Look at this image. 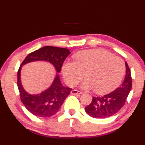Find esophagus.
<instances>
[{"label":"esophagus","instance_id":"1","mask_svg":"<svg viewBox=\"0 0 145 145\" xmlns=\"http://www.w3.org/2000/svg\"><path fill=\"white\" fill-rule=\"evenodd\" d=\"M71 93L73 94V95H81V94H82V92L77 90H72L71 91Z\"/></svg>","mask_w":145,"mask_h":145}]
</instances>
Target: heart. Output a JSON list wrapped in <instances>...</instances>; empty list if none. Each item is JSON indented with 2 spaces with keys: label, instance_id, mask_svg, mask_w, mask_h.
<instances>
[{
  "label": "heart",
  "instance_id": "b5f03b06",
  "mask_svg": "<svg viewBox=\"0 0 145 145\" xmlns=\"http://www.w3.org/2000/svg\"><path fill=\"white\" fill-rule=\"evenodd\" d=\"M75 59L76 61H66L62 67L64 79L70 86L77 85L86 73L87 78L82 88L106 94L116 89L124 76V61L107 50H82L76 54Z\"/></svg>",
  "mask_w": 145,
  "mask_h": 145
}]
</instances>
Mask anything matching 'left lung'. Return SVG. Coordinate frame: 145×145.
<instances>
[{
	"label": "left lung",
	"mask_w": 145,
	"mask_h": 145,
	"mask_svg": "<svg viewBox=\"0 0 145 145\" xmlns=\"http://www.w3.org/2000/svg\"><path fill=\"white\" fill-rule=\"evenodd\" d=\"M126 74L123 82L114 91L103 96L94 97L92 102L85 111L89 116L95 118H106L113 116L124 105L127 97L132 88V77L130 69L126 62Z\"/></svg>",
	"instance_id": "left-lung-1"
}]
</instances>
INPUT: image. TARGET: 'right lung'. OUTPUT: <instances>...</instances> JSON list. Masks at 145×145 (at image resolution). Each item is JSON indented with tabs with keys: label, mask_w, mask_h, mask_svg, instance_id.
Segmentation results:
<instances>
[{
	"label": "right lung",
	"mask_w": 145,
	"mask_h": 145,
	"mask_svg": "<svg viewBox=\"0 0 145 145\" xmlns=\"http://www.w3.org/2000/svg\"><path fill=\"white\" fill-rule=\"evenodd\" d=\"M71 53L67 48L46 46L29 53L21 64L17 72V86L22 103L31 113L39 118H49L59 110L66 97L70 94V88L63 86L58 75L48 89L38 95H29L21 84L20 72L22 65L35 61H46L53 64L59 73L64 61Z\"/></svg>",
	"instance_id": "obj_1"
}]
</instances>
